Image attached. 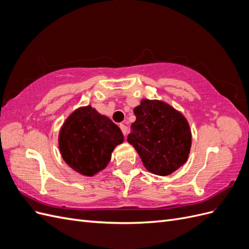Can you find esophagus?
I'll return each instance as SVG.
<instances>
[{"label":"esophagus","mask_w":249,"mask_h":249,"mask_svg":"<svg viewBox=\"0 0 249 249\" xmlns=\"http://www.w3.org/2000/svg\"><path fill=\"white\" fill-rule=\"evenodd\" d=\"M119 127H120V130H122L123 134L125 136L126 133H127V127H126V125H124V124H119Z\"/></svg>","instance_id":"1"}]
</instances>
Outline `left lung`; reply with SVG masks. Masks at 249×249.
<instances>
[{"mask_svg":"<svg viewBox=\"0 0 249 249\" xmlns=\"http://www.w3.org/2000/svg\"><path fill=\"white\" fill-rule=\"evenodd\" d=\"M136 120L127 142L139 154L144 167L158 176H168L187 161L191 132L187 119L168 104L142 100L134 109Z\"/></svg>","mask_w":249,"mask_h":249,"instance_id":"8db88e82","label":"left lung"}]
</instances>
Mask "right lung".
<instances>
[{"instance_id": "obj_1", "label": "right lung", "mask_w": 249, "mask_h": 249, "mask_svg": "<svg viewBox=\"0 0 249 249\" xmlns=\"http://www.w3.org/2000/svg\"><path fill=\"white\" fill-rule=\"evenodd\" d=\"M124 141L119 127L91 106L72 112L59 135L63 160L83 176L91 177L111 160L114 147Z\"/></svg>"}]
</instances>
